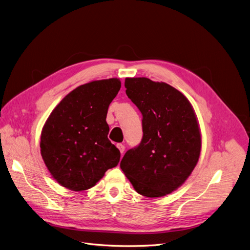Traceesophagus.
<instances>
[{"label":"esophagus","mask_w":250,"mask_h":250,"mask_svg":"<svg viewBox=\"0 0 250 250\" xmlns=\"http://www.w3.org/2000/svg\"><path fill=\"white\" fill-rule=\"evenodd\" d=\"M117 147H118V149L120 150V152L123 154L124 153V151H125V146L123 145V144H121V143H119V144H117Z\"/></svg>","instance_id":"esophagus-1"}]
</instances>
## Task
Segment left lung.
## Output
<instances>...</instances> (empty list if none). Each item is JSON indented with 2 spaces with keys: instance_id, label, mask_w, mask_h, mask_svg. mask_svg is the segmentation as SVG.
<instances>
[{
  "instance_id": "1",
  "label": "left lung",
  "mask_w": 250,
  "mask_h": 250,
  "mask_svg": "<svg viewBox=\"0 0 250 250\" xmlns=\"http://www.w3.org/2000/svg\"><path fill=\"white\" fill-rule=\"evenodd\" d=\"M125 87L143 116V137L125 153L120 167L138 194L167 196L188 180L199 161L197 115L187 97L166 83L126 78Z\"/></svg>"
}]
</instances>
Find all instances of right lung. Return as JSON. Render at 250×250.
<instances>
[{
  "instance_id": "1",
  "label": "right lung",
  "mask_w": 250,
  "mask_h": 250,
  "mask_svg": "<svg viewBox=\"0 0 250 250\" xmlns=\"http://www.w3.org/2000/svg\"><path fill=\"white\" fill-rule=\"evenodd\" d=\"M119 79L93 81L67 94L50 113L40 136V152L51 177L76 192L89 189L118 165L120 151L108 139L109 105Z\"/></svg>"
}]
</instances>
